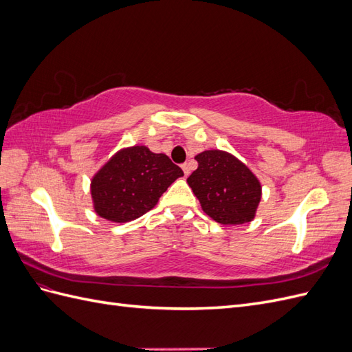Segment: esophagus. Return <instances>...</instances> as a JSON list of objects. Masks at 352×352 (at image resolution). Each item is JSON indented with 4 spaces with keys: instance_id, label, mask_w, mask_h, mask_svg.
I'll return each mask as SVG.
<instances>
[{
    "instance_id": "esophagus-1",
    "label": "esophagus",
    "mask_w": 352,
    "mask_h": 352,
    "mask_svg": "<svg viewBox=\"0 0 352 352\" xmlns=\"http://www.w3.org/2000/svg\"><path fill=\"white\" fill-rule=\"evenodd\" d=\"M182 170H184L185 176H188V175L190 173V167H189V163H185V164H182Z\"/></svg>"
}]
</instances>
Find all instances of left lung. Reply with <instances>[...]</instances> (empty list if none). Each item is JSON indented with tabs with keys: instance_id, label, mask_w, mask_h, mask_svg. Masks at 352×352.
<instances>
[{
	"instance_id": "left-lung-1",
	"label": "left lung",
	"mask_w": 352,
	"mask_h": 352,
	"mask_svg": "<svg viewBox=\"0 0 352 352\" xmlns=\"http://www.w3.org/2000/svg\"><path fill=\"white\" fill-rule=\"evenodd\" d=\"M195 160L198 168L188 177L201 208L220 225H243L255 217L261 184L241 160L230 153L207 150Z\"/></svg>"
}]
</instances>
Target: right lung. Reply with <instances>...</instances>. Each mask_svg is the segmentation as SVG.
Returning <instances> with one entry per match:
<instances>
[{
	"label": "right lung",
	"instance_id": "add662e5",
	"mask_svg": "<svg viewBox=\"0 0 352 352\" xmlns=\"http://www.w3.org/2000/svg\"><path fill=\"white\" fill-rule=\"evenodd\" d=\"M184 172L166 154L145 145L123 148L91 180L94 210L105 220L126 223L155 207L160 197Z\"/></svg>",
	"mask_w": 352,
	"mask_h": 352
}]
</instances>
